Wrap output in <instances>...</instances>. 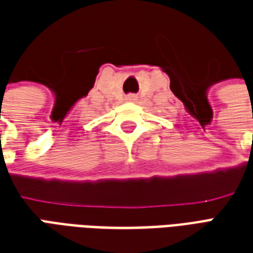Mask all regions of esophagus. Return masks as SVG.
<instances>
[{
	"mask_svg": "<svg viewBox=\"0 0 253 253\" xmlns=\"http://www.w3.org/2000/svg\"><path fill=\"white\" fill-rule=\"evenodd\" d=\"M128 99L134 100V99H135V96H134V94H130V96H128Z\"/></svg>",
	"mask_w": 253,
	"mask_h": 253,
	"instance_id": "esophagus-1",
	"label": "esophagus"
}]
</instances>
